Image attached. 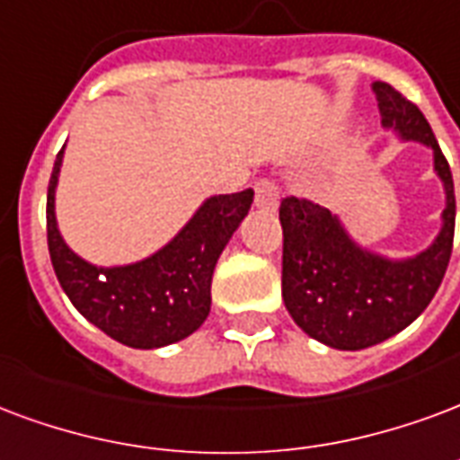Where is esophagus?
<instances>
[{"label": "esophagus", "instance_id": "34e87169", "mask_svg": "<svg viewBox=\"0 0 460 460\" xmlns=\"http://www.w3.org/2000/svg\"><path fill=\"white\" fill-rule=\"evenodd\" d=\"M278 202H280V187H278V182L270 178L258 180L256 182V207L258 209L273 212V209H278Z\"/></svg>", "mask_w": 460, "mask_h": 460}]
</instances>
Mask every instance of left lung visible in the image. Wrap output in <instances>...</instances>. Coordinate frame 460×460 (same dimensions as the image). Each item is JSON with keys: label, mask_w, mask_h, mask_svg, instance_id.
<instances>
[{"label": "left lung", "mask_w": 460, "mask_h": 460, "mask_svg": "<svg viewBox=\"0 0 460 460\" xmlns=\"http://www.w3.org/2000/svg\"><path fill=\"white\" fill-rule=\"evenodd\" d=\"M383 126L434 151L447 209L437 241L407 261H387L356 246L334 214L305 197L280 202L282 299L295 324L339 351H360L410 326L437 295L454 248V178L429 121L387 83H376Z\"/></svg>", "instance_id": "obj_1"}]
</instances>
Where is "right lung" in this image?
Listing matches in <instances>:
<instances>
[{"label": "right lung", "instance_id": "1", "mask_svg": "<svg viewBox=\"0 0 460 460\" xmlns=\"http://www.w3.org/2000/svg\"><path fill=\"white\" fill-rule=\"evenodd\" d=\"M58 153L46 202L50 263L75 309L131 349H161L195 334L212 307V273L231 234L253 202V190L209 197L168 246L141 263L97 268L75 256L56 226Z\"/></svg>", "mask_w": 460, "mask_h": 460}]
</instances>
